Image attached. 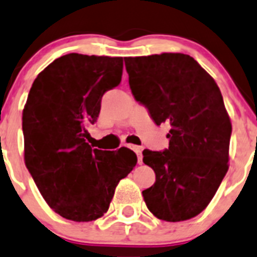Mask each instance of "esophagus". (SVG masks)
Segmentation results:
<instances>
[{
	"mask_svg": "<svg viewBox=\"0 0 257 257\" xmlns=\"http://www.w3.org/2000/svg\"><path fill=\"white\" fill-rule=\"evenodd\" d=\"M133 151L136 152L137 156H138V164L143 163V154H142L141 147H133Z\"/></svg>",
	"mask_w": 257,
	"mask_h": 257,
	"instance_id": "34e87169",
	"label": "esophagus"
}]
</instances>
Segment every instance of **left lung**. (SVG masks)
Wrapping results in <instances>:
<instances>
[{
    "instance_id": "left-lung-1",
    "label": "left lung",
    "mask_w": 257,
    "mask_h": 257,
    "mask_svg": "<svg viewBox=\"0 0 257 257\" xmlns=\"http://www.w3.org/2000/svg\"><path fill=\"white\" fill-rule=\"evenodd\" d=\"M129 86L157 125H169V147L143 151L156 182L144 202L159 220L178 222L202 212L228 169L232 126L212 76L186 54L125 57Z\"/></svg>"
}]
</instances>
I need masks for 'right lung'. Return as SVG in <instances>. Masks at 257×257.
<instances>
[{
  "instance_id": "right-lung-1",
  "label": "right lung",
  "mask_w": 257,
  "mask_h": 257,
  "mask_svg": "<svg viewBox=\"0 0 257 257\" xmlns=\"http://www.w3.org/2000/svg\"><path fill=\"white\" fill-rule=\"evenodd\" d=\"M123 57L68 54L37 75L22 113L25 164L56 213L89 222L108 211L119 181L137 164L133 151L93 149L86 131L101 98L120 84Z\"/></svg>"
}]
</instances>
